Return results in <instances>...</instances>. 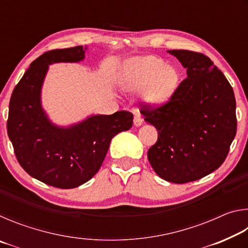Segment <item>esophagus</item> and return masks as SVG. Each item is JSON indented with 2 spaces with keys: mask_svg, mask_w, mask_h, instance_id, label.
I'll return each mask as SVG.
<instances>
[{
  "mask_svg": "<svg viewBox=\"0 0 248 248\" xmlns=\"http://www.w3.org/2000/svg\"><path fill=\"white\" fill-rule=\"evenodd\" d=\"M133 124L136 127H139L142 124H143V118H142V116L140 114H137L134 115V118H133Z\"/></svg>",
  "mask_w": 248,
  "mask_h": 248,
  "instance_id": "1",
  "label": "esophagus"
}]
</instances>
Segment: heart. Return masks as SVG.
Instances as JSON below:
<instances>
[{"mask_svg": "<svg viewBox=\"0 0 248 248\" xmlns=\"http://www.w3.org/2000/svg\"><path fill=\"white\" fill-rule=\"evenodd\" d=\"M178 78L175 68L154 56L129 59L119 74V83L124 90L136 92L145 87L144 100L154 106L167 100L177 86Z\"/></svg>", "mask_w": 248, "mask_h": 248, "instance_id": "obj_1", "label": "heart"}]
</instances>
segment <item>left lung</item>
I'll use <instances>...</instances> for the list:
<instances>
[{"label": "left lung", "instance_id": "1", "mask_svg": "<svg viewBox=\"0 0 248 248\" xmlns=\"http://www.w3.org/2000/svg\"><path fill=\"white\" fill-rule=\"evenodd\" d=\"M178 59L187 78L170 100L144 106L146 123L158 132L148 151L159 177L175 184L200 179L219 169L236 134V102L231 84L210 58L189 50L169 51Z\"/></svg>", "mask_w": 248, "mask_h": 248}]
</instances>
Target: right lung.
I'll use <instances>...</instances> for the list:
<instances>
[{
	"label": "right lung",
	"mask_w": 248,
	"mask_h": 248,
	"mask_svg": "<svg viewBox=\"0 0 248 248\" xmlns=\"http://www.w3.org/2000/svg\"><path fill=\"white\" fill-rule=\"evenodd\" d=\"M82 46L45 52L32 61L12 93L7 133L20 166L50 186L70 189L97 173L117 133L132 127L133 115L120 110L91 116L71 127H58L41 107V87L49 64L79 62Z\"/></svg>",
	"instance_id": "obj_1"
}]
</instances>
